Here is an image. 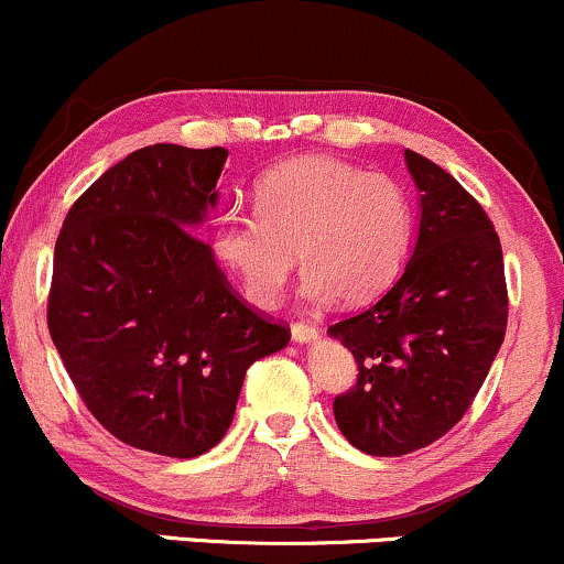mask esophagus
<instances>
[{
    "label": "esophagus",
    "mask_w": 564,
    "mask_h": 564,
    "mask_svg": "<svg viewBox=\"0 0 564 564\" xmlns=\"http://www.w3.org/2000/svg\"><path fill=\"white\" fill-rule=\"evenodd\" d=\"M290 335H293L295 344H314V340L319 338V327L306 325V322H295V325L290 327Z\"/></svg>",
    "instance_id": "obj_1"
}]
</instances>
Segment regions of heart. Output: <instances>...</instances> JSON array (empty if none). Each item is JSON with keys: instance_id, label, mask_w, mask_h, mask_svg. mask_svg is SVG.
Wrapping results in <instances>:
<instances>
[{"instance_id": "heart-1", "label": "heart", "mask_w": 564, "mask_h": 564, "mask_svg": "<svg viewBox=\"0 0 564 564\" xmlns=\"http://www.w3.org/2000/svg\"><path fill=\"white\" fill-rule=\"evenodd\" d=\"M408 197L389 175L308 154L276 164L256 186V215L229 213L210 245L250 303L280 299L295 252L308 301L362 303L389 288L410 250Z\"/></svg>"}]
</instances>
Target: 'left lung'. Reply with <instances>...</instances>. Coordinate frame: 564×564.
I'll return each instance as SVG.
<instances>
[{
    "label": "left lung",
    "instance_id": "left-lung-1",
    "mask_svg": "<svg viewBox=\"0 0 564 564\" xmlns=\"http://www.w3.org/2000/svg\"><path fill=\"white\" fill-rule=\"evenodd\" d=\"M421 197L419 239L394 288L327 327L354 354L357 386L335 397L340 434L367 455L432 445L464 419L506 335L498 234L447 170L404 149Z\"/></svg>",
    "mask_w": 564,
    "mask_h": 564
}]
</instances>
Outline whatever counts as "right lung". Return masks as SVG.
Here are the masks:
<instances>
[{"label": "right lung", "instance_id": "1", "mask_svg": "<svg viewBox=\"0 0 564 564\" xmlns=\"http://www.w3.org/2000/svg\"><path fill=\"white\" fill-rule=\"evenodd\" d=\"M229 151L154 143L74 202L55 242L47 325L100 426L124 445L197 458L224 440L248 367L288 346L231 293L194 237Z\"/></svg>", "mask_w": 564, "mask_h": 564}]
</instances>
